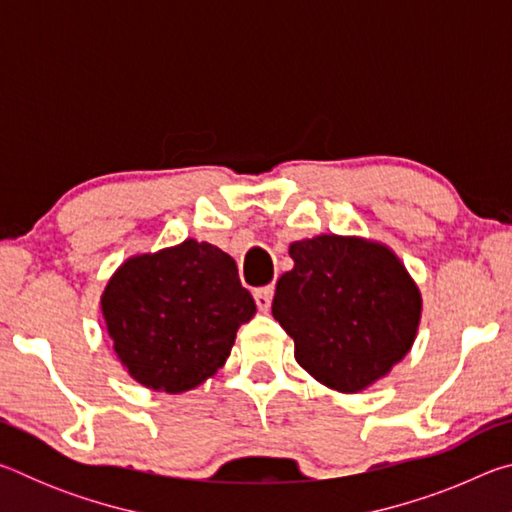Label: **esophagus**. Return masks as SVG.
I'll return each instance as SVG.
<instances>
[{"mask_svg": "<svg viewBox=\"0 0 512 512\" xmlns=\"http://www.w3.org/2000/svg\"><path fill=\"white\" fill-rule=\"evenodd\" d=\"M273 284H268V287H259V289H255V302H257V307L262 309V311H268L271 309V302H273Z\"/></svg>", "mask_w": 512, "mask_h": 512, "instance_id": "1", "label": "esophagus"}]
</instances>
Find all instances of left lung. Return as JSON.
Returning a JSON list of instances; mask_svg holds the SVG:
<instances>
[{"instance_id":"obj_1","label":"left lung","mask_w":512,"mask_h":512,"mask_svg":"<svg viewBox=\"0 0 512 512\" xmlns=\"http://www.w3.org/2000/svg\"><path fill=\"white\" fill-rule=\"evenodd\" d=\"M296 264L277 280L273 318L296 343V361L341 393H357L411 350L422 298L391 250L359 237L291 244Z\"/></svg>"}]
</instances>
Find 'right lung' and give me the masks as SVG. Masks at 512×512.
Returning <instances> with one entry per match:
<instances>
[{"label":"right lung","mask_w":512,"mask_h":512,"mask_svg":"<svg viewBox=\"0 0 512 512\" xmlns=\"http://www.w3.org/2000/svg\"><path fill=\"white\" fill-rule=\"evenodd\" d=\"M101 309L119 361L164 393H185L212 377L257 311L235 259L194 239L121 264Z\"/></svg>","instance_id":"obj_1"}]
</instances>
